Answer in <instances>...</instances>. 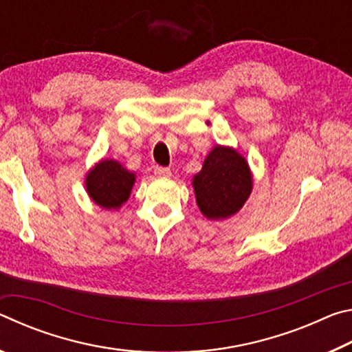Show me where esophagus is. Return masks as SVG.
I'll list each match as a JSON object with an SVG mask.
<instances>
[{"label": "esophagus", "mask_w": 352, "mask_h": 352, "mask_svg": "<svg viewBox=\"0 0 352 352\" xmlns=\"http://www.w3.org/2000/svg\"><path fill=\"white\" fill-rule=\"evenodd\" d=\"M153 174L158 175V177H170V169L163 168V166H155Z\"/></svg>", "instance_id": "esophagus-1"}]
</instances>
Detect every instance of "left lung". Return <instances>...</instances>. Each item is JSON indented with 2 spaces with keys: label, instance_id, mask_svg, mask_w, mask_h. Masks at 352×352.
<instances>
[{
  "label": "left lung",
  "instance_id": "obj_1",
  "mask_svg": "<svg viewBox=\"0 0 352 352\" xmlns=\"http://www.w3.org/2000/svg\"><path fill=\"white\" fill-rule=\"evenodd\" d=\"M195 200L206 219H228L241 210L253 189L247 160L233 147L216 146L192 178Z\"/></svg>",
  "mask_w": 352,
  "mask_h": 352
}]
</instances>
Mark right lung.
Returning a JSON list of instances; mask_svg holds the SVG:
<instances>
[{"instance_id":"add662e5","label":"right lung","mask_w":352,"mask_h":352,"mask_svg":"<svg viewBox=\"0 0 352 352\" xmlns=\"http://www.w3.org/2000/svg\"><path fill=\"white\" fill-rule=\"evenodd\" d=\"M135 174L116 160H100L85 178L87 192L104 210H118L130 197Z\"/></svg>"}]
</instances>
